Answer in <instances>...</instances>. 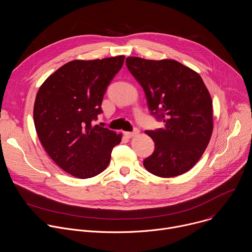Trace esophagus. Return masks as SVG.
Returning a JSON list of instances; mask_svg holds the SVG:
<instances>
[{"mask_svg":"<svg viewBox=\"0 0 252 252\" xmlns=\"http://www.w3.org/2000/svg\"><path fill=\"white\" fill-rule=\"evenodd\" d=\"M138 133H139V130H138V129H135V130H133V131H126V132H125V134H126L128 138L133 137V136L137 135Z\"/></svg>","mask_w":252,"mask_h":252,"instance_id":"34e87169","label":"esophagus"}]
</instances>
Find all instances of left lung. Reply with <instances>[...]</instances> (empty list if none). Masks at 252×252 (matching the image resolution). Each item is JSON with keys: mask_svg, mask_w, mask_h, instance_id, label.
Instances as JSON below:
<instances>
[{"mask_svg": "<svg viewBox=\"0 0 252 252\" xmlns=\"http://www.w3.org/2000/svg\"><path fill=\"white\" fill-rule=\"evenodd\" d=\"M126 63L145 92L152 115L164 123L162 128L146 131L155 152L143 166L160 177L189 171L203 155L213 129L212 100L201 77L174 60L128 57Z\"/></svg>", "mask_w": 252, "mask_h": 252, "instance_id": "obj_1", "label": "left lung"}]
</instances>
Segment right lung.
Returning <instances> with one entry per match:
<instances>
[{
    "label": "right lung",
    "mask_w": 252,
    "mask_h": 252,
    "mask_svg": "<svg viewBox=\"0 0 252 252\" xmlns=\"http://www.w3.org/2000/svg\"><path fill=\"white\" fill-rule=\"evenodd\" d=\"M125 56L75 60L52 74L40 87L33 123L50 158L78 178H90L109 165L122 133L94 126L105 91L122 68Z\"/></svg>",
    "instance_id": "1"
}]
</instances>
